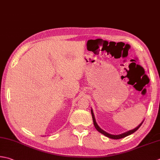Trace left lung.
Listing matches in <instances>:
<instances>
[{"mask_svg":"<svg viewBox=\"0 0 160 160\" xmlns=\"http://www.w3.org/2000/svg\"><path fill=\"white\" fill-rule=\"evenodd\" d=\"M91 112H92V118H93V125H94V126L96 128V129L99 132L102 133V134H104L105 136H106L107 137H109V138L110 139H122V138H124V137H126L128 135H130V134L134 133V132H136V131L139 129V128H140V126H142V124L143 123V121L138 126H137V128H134V129L133 130H129L128 131V132H124L123 134H118V135H114V134H109L107 132H105V131L103 130L102 129H101V128H100L98 126V125L97 124L96 121V119H95V117H94V114H93V109H91Z\"/></svg>","mask_w":160,"mask_h":160,"instance_id":"1","label":"left lung"}]
</instances>
